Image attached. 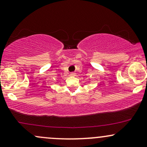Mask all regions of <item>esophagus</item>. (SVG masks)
<instances>
[{"instance_id": "obj_1", "label": "esophagus", "mask_w": 147, "mask_h": 147, "mask_svg": "<svg viewBox=\"0 0 147 147\" xmlns=\"http://www.w3.org/2000/svg\"><path fill=\"white\" fill-rule=\"evenodd\" d=\"M70 76H75V73H74V72H71V73H70Z\"/></svg>"}]
</instances>
